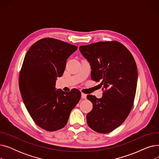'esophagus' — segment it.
Segmentation results:
<instances>
[{"instance_id":"obj_1","label":"esophagus","mask_w":159,"mask_h":159,"mask_svg":"<svg viewBox=\"0 0 159 159\" xmlns=\"http://www.w3.org/2000/svg\"><path fill=\"white\" fill-rule=\"evenodd\" d=\"M81 97H82V98L86 99V95L84 94V93H82V94H81Z\"/></svg>"}]
</instances>
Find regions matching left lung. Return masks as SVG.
Returning a JSON list of instances; mask_svg holds the SVG:
<instances>
[{
	"instance_id": "1",
	"label": "left lung",
	"mask_w": 159,
	"mask_h": 159,
	"mask_svg": "<svg viewBox=\"0 0 159 159\" xmlns=\"http://www.w3.org/2000/svg\"><path fill=\"white\" fill-rule=\"evenodd\" d=\"M79 49L89 62L91 79L101 81L106 89L101 98L87 96L93 104L86 116L88 124L96 132L110 133L126 120L134 102L138 78L135 59L116 41L80 46Z\"/></svg>"
}]
</instances>
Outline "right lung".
<instances>
[{"mask_svg": "<svg viewBox=\"0 0 159 159\" xmlns=\"http://www.w3.org/2000/svg\"><path fill=\"white\" fill-rule=\"evenodd\" d=\"M77 47L65 42L44 38L33 44L24 57L19 75L24 104L39 127L53 131L64 128L71 110L80 101L77 89L65 92L55 88L63 75L68 57Z\"/></svg>", "mask_w": 159, "mask_h": 159, "instance_id": "add662e5", "label": "right lung"}]
</instances>
